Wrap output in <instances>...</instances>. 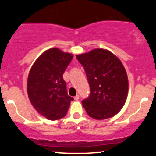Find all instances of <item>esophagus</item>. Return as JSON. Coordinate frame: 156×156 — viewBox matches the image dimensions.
Wrapping results in <instances>:
<instances>
[{
  "label": "esophagus",
  "mask_w": 156,
  "mask_h": 156,
  "mask_svg": "<svg viewBox=\"0 0 156 156\" xmlns=\"http://www.w3.org/2000/svg\"><path fill=\"white\" fill-rule=\"evenodd\" d=\"M80 98V96L78 94L77 95H76L75 97H74V99H75V100H78V99Z\"/></svg>",
  "instance_id": "34e87169"
}]
</instances>
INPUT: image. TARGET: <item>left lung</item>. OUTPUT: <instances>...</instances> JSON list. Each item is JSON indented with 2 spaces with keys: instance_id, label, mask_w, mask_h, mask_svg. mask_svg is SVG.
Masks as SVG:
<instances>
[{
  "instance_id": "1",
  "label": "left lung",
  "mask_w": 156,
  "mask_h": 156,
  "mask_svg": "<svg viewBox=\"0 0 156 156\" xmlns=\"http://www.w3.org/2000/svg\"><path fill=\"white\" fill-rule=\"evenodd\" d=\"M76 57L83 66L90 85V96L82 101L87 115L98 120L113 117L127 98L128 77L122 63L102 48Z\"/></svg>"
}]
</instances>
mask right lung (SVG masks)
<instances>
[{"instance_id": "1", "label": "right lung", "mask_w": 156, "mask_h": 156, "mask_svg": "<svg viewBox=\"0 0 156 156\" xmlns=\"http://www.w3.org/2000/svg\"><path fill=\"white\" fill-rule=\"evenodd\" d=\"M73 58V54L50 48L37 58L29 73L27 93L30 103L49 120L63 118L73 100L67 94L62 77Z\"/></svg>"}]
</instances>
